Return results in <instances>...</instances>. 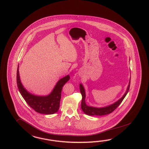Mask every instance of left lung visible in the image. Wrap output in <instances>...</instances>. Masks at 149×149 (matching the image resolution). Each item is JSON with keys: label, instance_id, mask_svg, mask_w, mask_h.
Instances as JSON below:
<instances>
[{"label": "left lung", "instance_id": "8db88e82", "mask_svg": "<svg viewBox=\"0 0 149 149\" xmlns=\"http://www.w3.org/2000/svg\"><path fill=\"white\" fill-rule=\"evenodd\" d=\"M130 83V81L129 85L127 88V90L125 92V93L119 100L116 102L112 105L106 106L105 107H101V108H96V107H91V106L86 105V101H85V99H86L85 91H84V89L82 86V84H80L79 88H80V91H81L82 95V102H81V109H82V110L86 114L89 116H102L110 114L115 109H116L117 107L120 105V103L123 100L124 98L125 97L126 95L127 94L128 92L129 91Z\"/></svg>", "mask_w": 149, "mask_h": 149}]
</instances>
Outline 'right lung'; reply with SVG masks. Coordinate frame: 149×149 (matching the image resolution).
Returning a JSON list of instances; mask_svg holds the SVG:
<instances>
[{"label": "right lung", "mask_w": 149, "mask_h": 149, "mask_svg": "<svg viewBox=\"0 0 149 149\" xmlns=\"http://www.w3.org/2000/svg\"><path fill=\"white\" fill-rule=\"evenodd\" d=\"M19 66L16 76L17 87L28 105L37 112L42 114L51 115L58 112L60 107L62 89L65 83L69 81L70 78L69 75L59 80L52 92L48 96H36L29 93L22 85L19 79Z\"/></svg>", "instance_id": "right-lung-1"}]
</instances>
